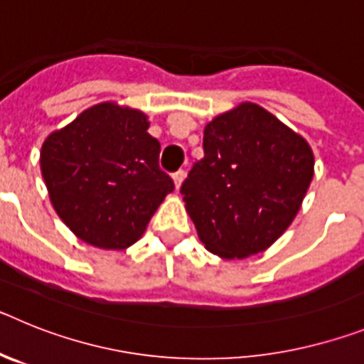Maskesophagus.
Here are the masks:
<instances>
[{
  "label": "esophagus",
  "mask_w": 364,
  "mask_h": 364,
  "mask_svg": "<svg viewBox=\"0 0 364 364\" xmlns=\"http://www.w3.org/2000/svg\"><path fill=\"white\" fill-rule=\"evenodd\" d=\"M184 176H186V173L182 171V169H180V171H176V173H173V182H175L176 191H178L180 186H182V182H184Z\"/></svg>",
  "instance_id": "obj_1"
}]
</instances>
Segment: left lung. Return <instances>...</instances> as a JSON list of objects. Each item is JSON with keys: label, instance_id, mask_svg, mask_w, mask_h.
Listing matches in <instances>:
<instances>
[{"label": "left lung", "instance_id": "obj_1", "mask_svg": "<svg viewBox=\"0 0 364 364\" xmlns=\"http://www.w3.org/2000/svg\"><path fill=\"white\" fill-rule=\"evenodd\" d=\"M314 164L310 144L253 102L205 124L204 159L180 189L205 250L226 260L268 250L301 210Z\"/></svg>", "mask_w": 364, "mask_h": 364}]
</instances>
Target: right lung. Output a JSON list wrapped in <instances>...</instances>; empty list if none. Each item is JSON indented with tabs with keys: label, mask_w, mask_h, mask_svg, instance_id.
Masks as SVG:
<instances>
[{
	"label": "right lung",
	"mask_w": 364,
	"mask_h": 364,
	"mask_svg": "<svg viewBox=\"0 0 364 364\" xmlns=\"http://www.w3.org/2000/svg\"><path fill=\"white\" fill-rule=\"evenodd\" d=\"M147 129L146 112L102 102L45 138L40 167L50 204L83 242L133 246L175 189L160 171V144Z\"/></svg>",
	"instance_id": "add662e5"
}]
</instances>
